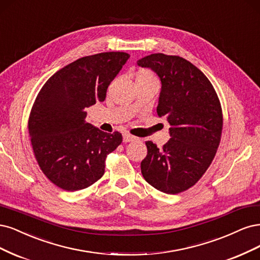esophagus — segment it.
<instances>
[{"mask_svg":"<svg viewBox=\"0 0 260 260\" xmlns=\"http://www.w3.org/2000/svg\"><path fill=\"white\" fill-rule=\"evenodd\" d=\"M134 140H136L135 136L131 135V134H128V133L123 134V141L124 142H131V141H134Z\"/></svg>","mask_w":260,"mask_h":260,"instance_id":"esophagus-1","label":"esophagus"}]
</instances>
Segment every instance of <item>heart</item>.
<instances>
[{"mask_svg":"<svg viewBox=\"0 0 260 260\" xmlns=\"http://www.w3.org/2000/svg\"><path fill=\"white\" fill-rule=\"evenodd\" d=\"M138 77H153L152 73L148 71V70H141L139 73H138Z\"/></svg>","mask_w":260,"mask_h":260,"instance_id":"1","label":"heart"}]
</instances>
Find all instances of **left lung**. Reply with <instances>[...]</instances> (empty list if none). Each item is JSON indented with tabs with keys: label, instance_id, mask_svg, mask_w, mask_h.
Listing matches in <instances>:
<instances>
[{
	"label": "left lung",
	"instance_id": "1",
	"mask_svg": "<svg viewBox=\"0 0 260 260\" xmlns=\"http://www.w3.org/2000/svg\"><path fill=\"white\" fill-rule=\"evenodd\" d=\"M137 64L160 78L156 112L171 125V139L162 148L146 141L141 174L155 189L177 194L194 186L214 160L223 124L219 98L205 74L185 58L158 53Z\"/></svg>",
	"mask_w": 260,
	"mask_h": 260
}]
</instances>
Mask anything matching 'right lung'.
Listing matches in <instances>:
<instances>
[{"label": "right lung", "mask_w": 260, "mask_h": 260, "mask_svg": "<svg viewBox=\"0 0 260 260\" xmlns=\"http://www.w3.org/2000/svg\"><path fill=\"white\" fill-rule=\"evenodd\" d=\"M129 58L108 52L82 57L49 78L28 121L33 153L41 171L67 191L85 189L103 177L109 153L122 134H108L86 123V108L106 99L107 88Z\"/></svg>", "instance_id": "obj_1"}]
</instances>
